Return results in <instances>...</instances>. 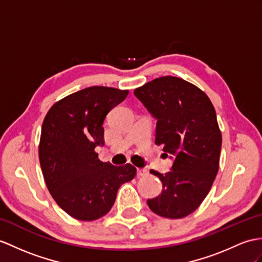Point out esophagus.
<instances>
[{
  "label": "esophagus",
  "mask_w": 262,
  "mask_h": 262,
  "mask_svg": "<svg viewBox=\"0 0 262 262\" xmlns=\"http://www.w3.org/2000/svg\"><path fill=\"white\" fill-rule=\"evenodd\" d=\"M137 174H138V177H145V176L149 174V171L146 169H138Z\"/></svg>",
  "instance_id": "obj_1"
}]
</instances>
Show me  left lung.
Segmentation results:
<instances>
[{
  "instance_id": "1",
  "label": "left lung",
  "mask_w": 262,
  "mask_h": 262,
  "mask_svg": "<svg viewBox=\"0 0 262 262\" xmlns=\"http://www.w3.org/2000/svg\"><path fill=\"white\" fill-rule=\"evenodd\" d=\"M135 95L157 119L156 144L174 158L168 173L152 171L162 192L146 203L158 215L183 218L201 205L218 173L222 137L214 106L199 88L176 76L145 83Z\"/></svg>"
}]
</instances>
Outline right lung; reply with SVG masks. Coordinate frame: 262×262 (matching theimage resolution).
Masks as SVG:
<instances>
[{
  "instance_id": "add662e5",
  "label": "right lung",
  "mask_w": 262,
  "mask_h": 262,
  "mask_svg": "<svg viewBox=\"0 0 262 262\" xmlns=\"http://www.w3.org/2000/svg\"><path fill=\"white\" fill-rule=\"evenodd\" d=\"M129 91L90 86L55 102L44 118L39 158L48 190L74 219L93 221L110 211L121 184L137 169L99 160L95 146L104 144L106 114Z\"/></svg>"
}]
</instances>
